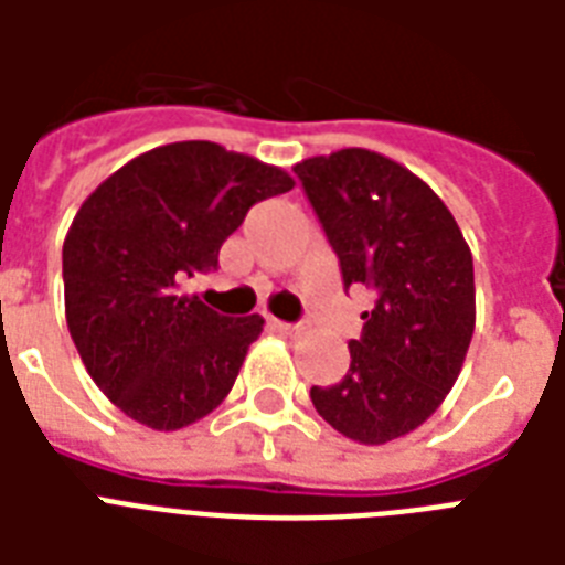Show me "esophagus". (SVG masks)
<instances>
[{"label": "esophagus", "instance_id": "34e87169", "mask_svg": "<svg viewBox=\"0 0 565 565\" xmlns=\"http://www.w3.org/2000/svg\"><path fill=\"white\" fill-rule=\"evenodd\" d=\"M269 328L278 331V334H287V337H296L299 334V326H290V322H281V319H269Z\"/></svg>", "mask_w": 565, "mask_h": 565}]
</instances>
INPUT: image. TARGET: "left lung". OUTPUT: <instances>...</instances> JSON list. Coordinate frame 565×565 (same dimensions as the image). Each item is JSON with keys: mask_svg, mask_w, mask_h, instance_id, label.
I'll return each mask as SVG.
<instances>
[{"mask_svg": "<svg viewBox=\"0 0 565 565\" xmlns=\"http://www.w3.org/2000/svg\"><path fill=\"white\" fill-rule=\"evenodd\" d=\"M292 172L340 257L345 290L372 296L343 381L313 386L310 402L363 446L407 437L446 402L472 343L469 243L446 202L386 154L340 149Z\"/></svg>", "mask_w": 565, "mask_h": 565, "instance_id": "obj_1", "label": "left lung"}]
</instances>
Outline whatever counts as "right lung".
<instances>
[{
	"mask_svg": "<svg viewBox=\"0 0 565 565\" xmlns=\"http://www.w3.org/2000/svg\"><path fill=\"white\" fill-rule=\"evenodd\" d=\"M296 181L273 163L181 140L137 154L82 202L64 239V313L84 370L152 430L216 411L264 319L220 317L181 284L216 269L248 207Z\"/></svg>",
	"mask_w": 565,
	"mask_h": 565,
	"instance_id": "add662e5",
	"label": "right lung"
}]
</instances>
